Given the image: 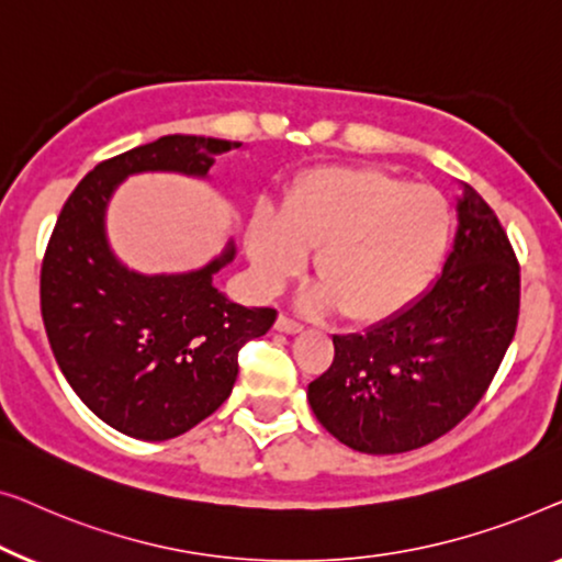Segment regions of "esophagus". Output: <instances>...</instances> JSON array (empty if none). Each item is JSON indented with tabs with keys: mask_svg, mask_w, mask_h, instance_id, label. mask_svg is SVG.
<instances>
[{
	"mask_svg": "<svg viewBox=\"0 0 562 562\" xmlns=\"http://www.w3.org/2000/svg\"><path fill=\"white\" fill-rule=\"evenodd\" d=\"M274 328H278L280 334H300V330H303V326H300L297 321H292L290 315H280L278 323H274Z\"/></svg>",
	"mask_w": 562,
	"mask_h": 562,
	"instance_id": "1",
	"label": "esophagus"
}]
</instances>
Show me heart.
Segmentation results:
<instances>
[{"instance_id":"heart-1","label":"heart","mask_w":562,"mask_h":562,"mask_svg":"<svg viewBox=\"0 0 562 562\" xmlns=\"http://www.w3.org/2000/svg\"><path fill=\"white\" fill-rule=\"evenodd\" d=\"M450 205L430 186H409L379 168H315L290 186L282 211L259 205L247 255L259 290L280 292L311 251L321 282L303 297L311 311L341 307L376 323L413 305L448 251Z\"/></svg>"}]
</instances>
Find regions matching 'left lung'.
Here are the masks:
<instances>
[{
    "mask_svg": "<svg viewBox=\"0 0 562 562\" xmlns=\"http://www.w3.org/2000/svg\"><path fill=\"white\" fill-rule=\"evenodd\" d=\"M456 211L440 278L392 318L334 336V363L307 384L318 423L359 453H407L453 430L515 338L519 265L507 234L471 186Z\"/></svg>",
    "mask_w": 562,
    "mask_h": 562,
    "instance_id": "left-lung-1",
    "label": "left lung"
}]
</instances>
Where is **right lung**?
I'll use <instances>...</instances> for the list:
<instances>
[{"instance_id": "obj_1", "label": "right lung", "mask_w": 562, "mask_h": 562, "mask_svg": "<svg viewBox=\"0 0 562 562\" xmlns=\"http://www.w3.org/2000/svg\"><path fill=\"white\" fill-rule=\"evenodd\" d=\"M228 149L241 142L168 134L99 162L47 241L41 311L53 357L83 405L130 438H178L216 413L239 374V349L278 318L213 284L234 262V239L201 270L178 274L130 270L109 244L106 209L126 178H209L213 157Z\"/></svg>"}]
</instances>
